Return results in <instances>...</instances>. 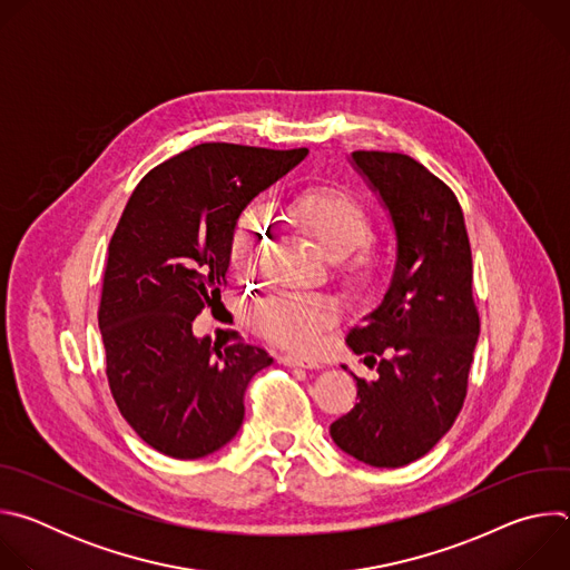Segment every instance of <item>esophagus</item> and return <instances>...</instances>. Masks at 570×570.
<instances>
[{
  "mask_svg": "<svg viewBox=\"0 0 570 570\" xmlns=\"http://www.w3.org/2000/svg\"><path fill=\"white\" fill-rule=\"evenodd\" d=\"M279 361L284 365H288V367H306V370L317 367V361H311V358H304V356H295V354H284Z\"/></svg>",
  "mask_w": 570,
  "mask_h": 570,
  "instance_id": "obj_1",
  "label": "esophagus"
}]
</instances>
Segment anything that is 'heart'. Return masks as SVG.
Masks as SVG:
<instances>
[{"label":"heart","instance_id":"1","mask_svg":"<svg viewBox=\"0 0 570 570\" xmlns=\"http://www.w3.org/2000/svg\"><path fill=\"white\" fill-rule=\"evenodd\" d=\"M288 214L352 286L367 288L379 282L383 257L365 243L370 216L352 194L336 187H308L291 200ZM264 232L266 218L262 209L250 207L238 216L229 238V259L238 271L253 268ZM255 317L271 341L293 350H308L338 320V304L322 295H279L264 302Z\"/></svg>","mask_w":570,"mask_h":570}]
</instances>
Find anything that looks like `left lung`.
Returning a JSON list of instances; mask_svg holds the SVG:
<instances>
[{"mask_svg": "<svg viewBox=\"0 0 570 570\" xmlns=\"http://www.w3.org/2000/svg\"><path fill=\"white\" fill-rule=\"evenodd\" d=\"M350 165L387 212L396 248L381 302L347 336L379 379L352 374L358 403L330 433L347 455L394 469L426 455L464 403L480 336L471 248L458 198L417 159L356 150Z\"/></svg>", "mask_w": 570, "mask_h": 570, "instance_id": "left-lung-1", "label": "left lung"}]
</instances>
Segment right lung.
<instances>
[{
  "mask_svg": "<svg viewBox=\"0 0 570 570\" xmlns=\"http://www.w3.org/2000/svg\"><path fill=\"white\" fill-rule=\"evenodd\" d=\"M306 155L198 144L132 191L110 238L99 330L110 392L155 451L196 460L238 433L243 392L273 356L198 338L194 320L220 299L240 212Z\"/></svg>",
  "mask_w": 570,
  "mask_h": 570,
  "instance_id": "obj_1",
  "label": "right lung"
}]
</instances>
